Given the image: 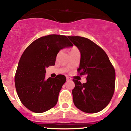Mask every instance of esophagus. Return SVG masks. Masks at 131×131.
<instances>
[{
  "label": "esophagus",
  "mask_w": 131,
  "mask_h": 131,
  "mask_svg": "<svg viewBox=\"0 0 131 131\" xmlns=\"http://www.w3.org/2000/svg\"><path fill=\"white\" fill-rule=\"evenodd\" d=\"M67 81H70V80H71V79L69 77H67Z\"/></svg>",
  "instance_id": "esophagus-1"
}]
</instances>
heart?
Wrapping results in <instances>:
<instances>
[{"label":"heart","instance_id":"obj_1","mask_svg":"<svg viewBox=\"0 0 131 131\" xmlns=\"http://www.w3.org/2000/svg\"><path fill=\"white\" fill-rule=\"evenodd\" d=\"M74 50H78V49H76V48H73V49H71V51H74Z\"/></svg>","mask_w":131,"mask_h":131}]
</instances>
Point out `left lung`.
I'll return each mask as SVG.
<instances>
[{
	"mask_svg": "<svg viewBox=\"0 0 131 131\" xmlns=\"http://www.w3.org/2000/svg\"><path fill=\"white\" fill-rule=\"evenodd\" d=\"M79 49L81 60L78 71L86 75L87 82L73 79L74 104L88 113L102 111L108 105L115 85V71L105 51L94 42L80 36H68Z\"/></svg>",
	"mask_w": 131,
	"mask_h": 131,
	"instance_id": "1",
	"label": "left lung"
}]
</instances>
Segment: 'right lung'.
Instances as JSON below:
<instances>
[{"label":"right lung","instance_id":"right-lung-1","mask_svg":"<svg viewBox=\"0 0 131 131\" xmlns=\"http://www.w3.org/2000/svg\"><path fill=\"white\" fill-rule=\"evenodd\" d=\"M73 46L65 36L51 34L37 39L25 49L18 64L15 82L19 99L27 108L40 113L56 105L66 77L59 74L46 79V68L55 65L60 50Z\"/></svg>","mask_w":131,"mask_h":131}]
</instances>
